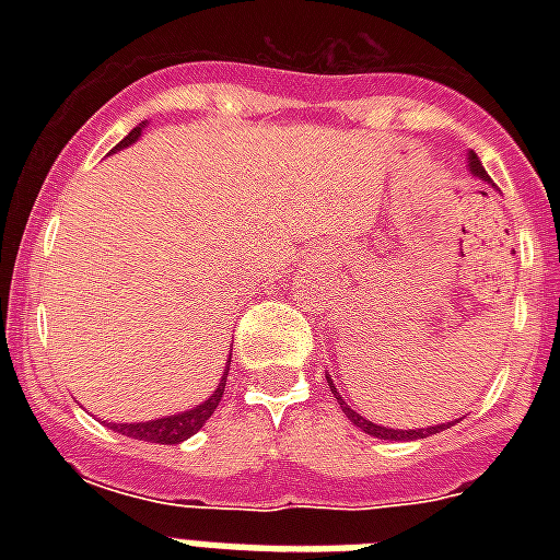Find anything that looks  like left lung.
<instances>
[{
	"mask_svg": "<svg viewBox=\"0 0 560 560\" xmlns=\"http://www.w3.org/2000/svg\"><path fill=\"white\" fill-rule=\"evenodd\" d=\"M468 168L470 174L477 179H486L488 186H494L491 183V177L486 174V168H482V162H479L477 153H468ZM328 377V386H331L334 392V398H337V404L342 407V412L349 416L351 424H358L363 433L374 435V439H389V442H416V439H427V435H433V433H442V430H447V427H453L456 421H447V424H433V427H416V430H392V427H381V424H374V421H369V418H363L358 412V409H351L349 404H346V398H340V392H337V386H334L331 381V374H325Z\"/></svg>",
	"mask_w": 560,
	"mask_h": 560,
	"instance_id": "left-lung-1",
	"label": "left lung"
}]
</instances>
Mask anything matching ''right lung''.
<instances>
[{
    "label": "right lung",
    "mask_w": 560,
    "mask_h": 560,
    "mask_svg": "<svg viewBox=\"0 0 560 560\" xmlns=\"http://www.w3.org/2000/svg\"><path fill=\"white\" fill-rule=\"evenodd\" d=\"M142 130H144V121L139 127H133V130H130V133L116 144V151L130 148V144L142 136ZM229 360H226V372H223V377H220L218 383V389L211 392L209 398L202 400V404L186 409V412H177V416H162V418H153V421H139V424H113V430L121 435H130V439H139V442H151V444H179V442H186V439H191V435L197 433L206 421H209L211 412L218 409L220 398H223V392H226Z\"/></svg>",
    "instance_id": "1"
}]
</instances>
